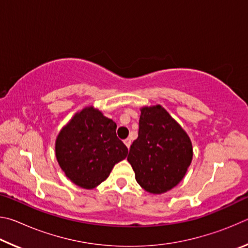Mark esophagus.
<instances>
[{
  "label": "esophagus",
  "instance_id": "1",
  "mask_svg": "<svg viewBox=\"0 0 248 248\" xmlns=\"http://www.w3.org/2000/svg\"><path fill=\"white\" fill-rule=\"evenodd\" d=\"M124 142V144L127 145V148L129 149L130 145H131V140H130V139H125Z\"/></svg>",
  "mask_w": 248,
  "mask_h": 248
}]
</instances>
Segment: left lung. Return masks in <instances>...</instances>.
<instances>
[{
  "instance_id": "1",
  "label": "left lung",
  "mask_w": 248,
  "mask_h": 248,
  "mask_svg": "<svg viewBox=\"0 0 248 248\" xmlns=\"http://www.w3.org/2000/svg\"><path fill=\"white\" fill-rule=\"evenodd\" d=\"M192 159L191 141L161 105L142 107L138 139L130 146L128 162L138 184L159 195L178 185Z\"/></svg>"
}]
</instances>
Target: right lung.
Wrapping results in <instances>:
<instances>
[{
  "label": "right lung",
  "instance_id": "right-lung-1",
  "mask_svg": "<svg viewBox=\"0 0 248 248\" xmlns=\"http://www.w3.org/2000/svg\"><path fill=\"white\" fill-rule=\"evenodd\" d=\"M117 124L94 107L77 112L59 132L56 156L73 184L93 189L106 179L115 164L128 154L117 138Z\"/></svg>",
  "mask_w": 248,
  "mask_h": 248
}]
</instances>
